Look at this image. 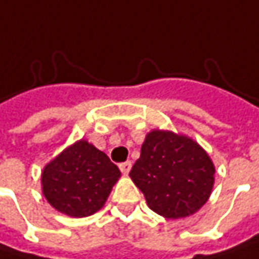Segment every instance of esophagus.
<instances>
[{
    "label": "esophagus",
    "mask_w": 259,
    "mask_h": 259,
    "mask_svg": "<svg viewBox=\"0 0 259 259\" xmlns=\"http://www.w3.org/2000/svg\"><path fill=\"white\" fill-rule=\"evenodd\" d=\"M131 166H133V165H131V162H130V160H126V162L120 163L119 169L122 171V174H123V176H126V174L131 171Z\"/></svg>",
    "instance_id": "esophagus-1"
}]
</instances>
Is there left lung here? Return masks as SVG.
<instances>
[{"label": "left lung", "mask_w": 259, "mask_h": 259, "mask_svg": "<svg viewBox=\"0 0 259 259\" xmlns=\"http://www.w3.org/2000/svg\"><path fill=\"white\" fill-rule=\"evenodd\" d=\"M130 177L152 211L177 220L193 215L208 202L215 166L193 139L153 130L141 144V153Z\"/></svg>", "instance_id": "8db88e82"}]
</instances>
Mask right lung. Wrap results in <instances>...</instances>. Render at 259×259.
<instances>
[{
  "label": "right lung",
  "instance_id": "add662e5",
  "mask_svg": "<svg viewBox=\"0 0 259 259\" xmlns=\"http://www.w3.org/2000/svg\"><path fill=\"white\" fill-rule=\"evenodd\" d=\"M119 177L106 153L81 139L44 166L41 187L56 211L82 218L102 209Z\"/></svg>",
  "mask_w": 259,
  "mask_h": 259
}]
</instances>
